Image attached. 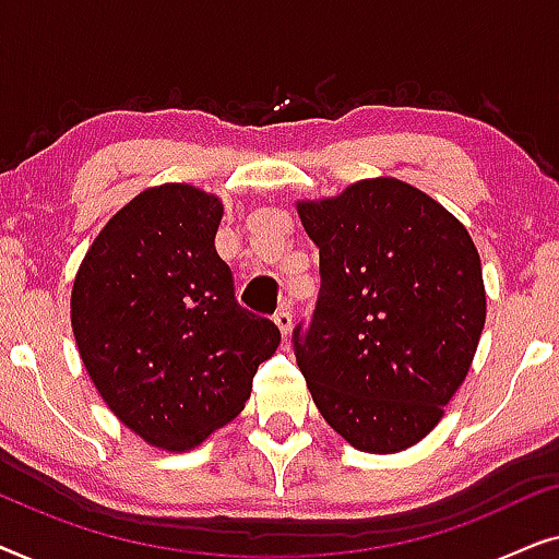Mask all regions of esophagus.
<instances>
[{
  "instance_id": "1",
  "label": "esophagus",
  "mask_w": 559,
  "mask_h": 559,
  "mask_svg": "<svg viewBox=\"0 0 559 559\" xmlns=\"http://www.w3.org/2000/svg\"><path fill=\"white\" fill-rule=\"evenodd\" d=\"M274 323H277V328H280V333L285 335H289V331H293V310L287 308V305H282V308L274 312Z\"/></svg>"
}]
</instances>
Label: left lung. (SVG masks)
Returning <instances> with one entry per match:
<instances>
[{"instance_id": "8db88e82", "label": "left lung", "mask_w": 559, "mask_h": 559, "mask_svg": "<svg viewBox=\"0 0 559 559\" xmlns=\"http://www.w3.org/2000/svg\"><path fill=\"white\" fill-rule=\"evenodd\" d=\"M320 293L295 356L312 402L364 453H400L440 423L486 323L480 257L423 190L371 178L300 201Z\"/></svg>"}]
</instances>
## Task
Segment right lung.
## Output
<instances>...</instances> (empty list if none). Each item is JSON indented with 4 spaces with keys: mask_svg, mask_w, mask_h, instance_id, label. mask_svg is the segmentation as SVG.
I'll return each instance as SVG.
<instances>
[{
    "mask_svg": "<svg viewBox=\"0 0 559 559\" xmlns=\"http://www.w3.org/2000/svg\"><path fill=\"white\" fill-rule=\"evenodd\" d=\"M224 205L186 182L132 198L83 257L71 293L81 361L114 415L150 445L190 450L239 415L280 346L243 310L216 251Z\"/></svg>",
    "mask_w": 559,
    "mask_h": 559,
    "instance_id": "obj_1",
    "label": "right lung"
}]
</instances>
